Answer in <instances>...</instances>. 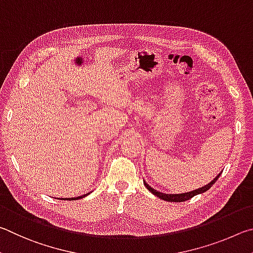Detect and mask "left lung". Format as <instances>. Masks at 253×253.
<instances>
[{
  "label": "left lung",
  "instance_id": "left-lung-1",
  "mask_svg": "<svg viewBox=\"0 0 253 253\" xmlns=\"http://www.w3.org/2000/svg\"><path fill=\"white\" fill-rule=\"evenodd\" d=\"M220 174H221V173H220ZM220 174L216 175L215 178H214L213 180H212L209 184L205 185V187H202V188L198 189V190H194V191H191V192L181 193V194H167V193H161V192L157 191V190L152 189L148 183H145V181H144V185H145V188H147L150 192H152V193L154 194V196H157L158 198L162 199V200H166V201H169V202H183V201L189 200V199L193 198L194 196H197V194L203 193V192H206L207 190H209V189L212 187V185H213V183H215V181L219 179Z\"/></svg>",
  "mask_w": 253,
  "mask_h": 253
}]
</instances>
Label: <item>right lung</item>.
Listing matches in <instances>:
<instances>
[{
	"label": "right lung",
	"mask_w": 253,
	"mask_h": 253,
	"mask_svg": "<svg viewBox=\"0 0 253 253\" xmlns=\"http://www.w3.org/2000/svg\"><path fill=\"white\" fill-rule=\"evenodd\" d=\"M88 194V193H87ZM87 194H83V196H81V197H78V198H69L68 200H78V199H82L83 197H85V196H87ZM66 200V199H65Z\"/></svg>",
	"instance_id": "right-lung-1"
}]
</instances>
